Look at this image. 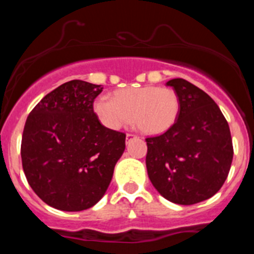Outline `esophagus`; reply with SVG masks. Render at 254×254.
<instances>
[{
	"instance_id": "esophagus-1",
	"label": "esophagus",
	"mask_w": 254,
	"mask_h": 254,
	"mask_svg": "<svg viewBox=\"0 0 254 254\" xmlns=\"http://www.w3.org/2000/svg\"><path fill=\"white\" fill-rule=\"evenodd\" d=\"M135 135H131V133H127V142H129L130 139H132V138H135Z\"/></svg>"
}]
</instances>
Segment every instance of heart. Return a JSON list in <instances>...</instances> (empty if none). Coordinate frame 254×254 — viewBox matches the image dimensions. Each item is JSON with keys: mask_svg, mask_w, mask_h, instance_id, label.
<instances>
[{"mask_svg": "<svg viewBox=\"0 0 254 254\" xmlns=\"http://www.w3.org/2000/svg\"><path fill=\"white\" fill-rule=\"evenodd\" d=\"M93 109L101 123L111 130L122 129L132 118L141 132L159 135L177 122L180 101L176 90L168 87H131L113 93L112 100L100 97Z\"/></svg>", "mask_w": 254, "mask_h": 254, "instance_id": "b5f03b06", "label": "heart"}]
</instances>
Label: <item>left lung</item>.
Returning a JSON list of instances; mask_svg holds the SVG:
<instances>
[{
  "label": "left lung",
  "instance_id": "obj_1",
  "mask_svg": "<svg viewBox=\"0 0 254 254\" xmlns=\"http://www.w3.org/2000/svg\"><path fill=\"white\" fill-rule=\"evenodd\" d=\"M179 97L177 122L147 138L148 177L170 202L191 205L214 196L228 177L233 160L230 130L220 107L184 78L166 82Z\"/></svg>",
  "mask_w": 254,
  "mask_h": 254
}]
</instances>
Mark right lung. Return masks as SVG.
Masks as SVG:
<instances>
[{"mask_svg": "<svg viewBox=\"0 0 254 254\" xmlns=\"http://www.w3.org/2000/svg\"><path fill=\"white\" fill-rule=\"evenodd\" d=\"M104 87L72 80L46 94L26 121L21 142L25 176L52 208L81 211L109 188L125 149V133L111 130L93 111Z\"/></svg>", "mask_w": 254, "mask_h": 254, "instance_id": "obj_1", "label": "right lung"}]
</instances>
